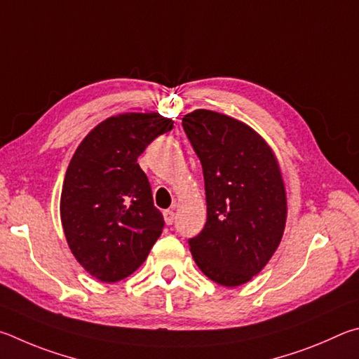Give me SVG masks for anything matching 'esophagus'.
<instances>
[{
    "instance_id": "obj_1",
    "label": "esophagus",
    "mask_w": 359,
    "mask_h": 359,
    "mask_svg": "<svg viewBox=\"0 0 359 359\" xmlns=\"http://www.w3.org/2000/svg\"><path fill=\"white\" fill-rule=\"evenodd\" d=\"M163 221H165L167 225H172L175 222V211L173 210L163 211Z\"/></svg>"
}]
</instances>
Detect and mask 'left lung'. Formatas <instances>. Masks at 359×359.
Returning a JSON list of instances; mask_svg holds the SVG:
<instances>
[{"label":"left lung","instance_id":"1","mask_svg":"<svg viewBox=\"0 0 359 359\" xmlns=\"http://www.w3.org/2000/svg\"><path fill=\"white\" fill-rule=\"evenodd\" d=\"M183 128L203 168L206 224L189 249L211 280L238 287L259 274L279 248L287 194L271 147L250 126L194 110Z\"/></svg>","mask_w":359,"mask_h":359}]
</instances>
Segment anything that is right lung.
<instances>
[{
    "mask_svg": "<svg viewBox=\"0 0 359 359\" xmlns=\"http://www.w3.org/2000/svg\"><path fill=\"white\" fill-rule=\"evenodd\" d=\"M172 129V119L159 113L110 116L69 162L60 202L62 230L75 260L100 282L130 276L162 233L163 217L137 159Z\"/></svg>",
    "mask_w": 359,
    "mask_h": 359,
    "instance_id": "right-lung-1",
    "label": "right lung"
}]
</instances>
